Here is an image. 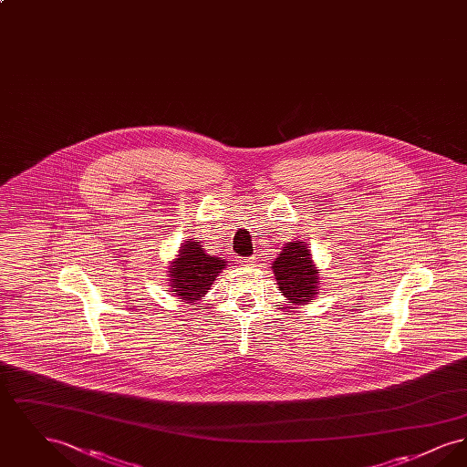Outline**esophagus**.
<instances>
[{
	"label": "esophagus",
	"mask_w": 467,
	"mask_h": 467,
	"mask_svg": "<svg viewBox=\"0 0 467 467\" xmlns=\"http://www.w3.org/2000/svg\"><path fill=\"white\" fill-rule=\"evenodd\" d=\"M255 261H257L255 257H244V259L240 261V265H242V266H254V265H255Z\"/></svg>",
	"instance_id": "obj_1"
}]
</instances>
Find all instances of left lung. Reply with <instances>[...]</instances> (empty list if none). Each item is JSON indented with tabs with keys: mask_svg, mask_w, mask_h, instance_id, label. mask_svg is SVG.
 <instances>
[{
	"mask_svg": "<svg viewBox=\"0 0 467 467\" xmlns=\"http://www.w3.org/2000/svg\"><path fill=\"white\" fill-rule=\"evenodd\" d=\"M273 273L289 303H308L317 294V269L311 263V254L305 242H292L284 246L280 257L273 263Z\"/></svg>",
	"mask_w": 467,
	"mask_h": 467,
	"instance_id": "8db88e82",
	"label": "left lung"
}]
</instances>
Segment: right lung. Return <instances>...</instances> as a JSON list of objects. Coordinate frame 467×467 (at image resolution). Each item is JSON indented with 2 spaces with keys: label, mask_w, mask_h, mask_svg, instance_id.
Wrapping results in <instances>:
<instances>
[{
  "label": "right lung",
  "mask_w": 467,
  "mask_h": 467,
  "mask_svg": "<svg viewBox=\"0 0 467 467\" xmlns=\"http://www.w3.org/2000/svg\"><path fill=\"white\" fill-rule=\"evenodd\" d=\"M225 266L221 257L204 254L198 240L180 246L177 261L171 263L170 289L183 301H200Z\"/></svg>",
  "instance_id": "add662e5"
}]
</instances>
